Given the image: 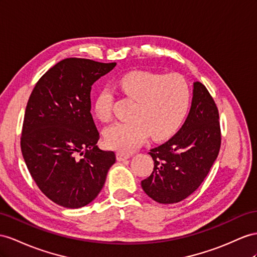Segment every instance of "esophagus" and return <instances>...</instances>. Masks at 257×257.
Instances as JSON below:
<instances>
[{"instance_id":"34e87169","label":"esophagus","mask_w":257,"mask_h":257,"mask_svg":"<svg viewBox=\"0 0 257 257\" xmlns=\"http://www.w3.org/2000/svg\"><path fill=\"white\" fill-rule=\"evenodd\" d=\"M116 157H117V161H126L128 159H130V154H126V153H122V152H118L116 154Z\"/></svg>"}]
</instances>
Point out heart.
<instances>
[{
    "mask_svg": "<svg viewBox=\"0 0 257 257\" xmlns=\"http://www.w3.org/2000/svg\"><path fill=\"white\" fill-rule=\"evenodd\" d=\"M117 85L135 101L129 117L104 131L105 142L122 153L133 152L150 135L153 140H164L174 135L185 120L191 101L189 83L179 75L136 70L118 78ZM114 93L103 88L95 97L94 113L101 121L113 117Z\"/></svg>",
    "mask_w": 257,
    "mask_h": 257,
    "instance_id": "b5f03b06",
    "label": "heart"
}]
</instances>
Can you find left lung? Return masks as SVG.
<instances>
[{
    "instance_id": "8db88e82",
    "label": "left lung",
    "mask_w": 257,
    "mask_h": 257,
    "mask_svg": "<svg viewBox=\"0 0 257 257\" xmlns=\"http://www.w3.org/2000/svg\"><path fill=\"white\" fill-rule=\"evenodd\" d=\"M221 143L219 113L205 85L193 83L191 109L173 138L150 151L152 174L141 181L151 199L178 203L201 186L218 156Z\"/></svg>"
}]
</instances>
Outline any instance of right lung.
<instances>
[{
  "label": "right lung",
  "mask_w": 257,
  "mask_h": 257,
  "mask_svg": "<svg viewBox=\"0 0 257 257\" xmlns=\"http://www.w3.org/2000/svg\"><path fill=\"white\" fill-rule=\"evenodd\" d=\"M116 63L65 58L39 79L26 107L21 147L29 173L51 201L67 208L88 205L116 161L96 143L91 87Z\"/></svg>",
  "instance_id": "obj_1"
}]
</instances>
